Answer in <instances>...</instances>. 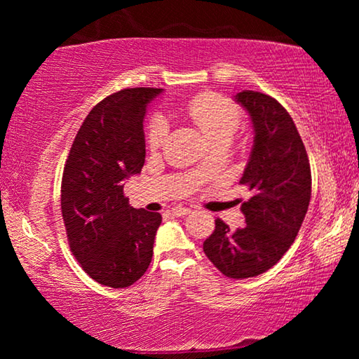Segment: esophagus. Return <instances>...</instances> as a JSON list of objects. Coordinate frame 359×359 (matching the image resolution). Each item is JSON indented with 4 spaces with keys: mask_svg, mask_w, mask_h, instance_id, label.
Here are the masks:
<instances>
[{
    "mask_svg": "<svg viewBox=\"0 0 359 359\" xmlns=\"http://www.w3.org/2000/svg\"><path fill=\"white\" fill-rule=\"evenodd\" d=\"M171 212H172V214H174L175 217H184V215H187V214H190L191 209L182 208V205H177V208H174Z\"/></svg>",
    "mask_w": 359,
    "mask_h": 359,
    "instance_id": "1",
    "label": "esophagus"
}]
</instances>
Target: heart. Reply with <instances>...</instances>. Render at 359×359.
I'll use <instances>...</instances> for the list:
<instances>
[{
  "instance_id": "heart-1",
  "label": "heart",
  "mask_w": 359,
  "mask_h": 359,
  "mask_svg": "<svg viewBox=\"0 0 359 359\" xmlns=\"http://www.w3.org/2000/svg\"><path fill=\"white\" fill-rule=\"evenodd\" d=\"M191 118L209 144L228 145L241 125V112L233 102L217 95H199L187 106ZM168 135V125L160 115H155L147 126V144L150 149L161 147Z\"/></svg>"
}]
</instances>
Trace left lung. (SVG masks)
<instances>
[{
    "label": "left lung",
    "mask_w": 359,
    "mask_h": 359,
    "mask_svg": "<svg viewBox=\"0 0 359 359\" xmlns=\"http://www.w3.org/2000/svg\"><path fill=\"white\" fill-rule=\"evenodd\" d=\"M234 100L250 115L255 133L239 180L252 198L241 205L245 226L229 229L217 218L203 248L222 274L248 278L271 269L294 242L311 203L312 175L302 139L280 102L253 90Z\"/></svg>",
    "instance_id": "left-lung-1"
}]
</instances>
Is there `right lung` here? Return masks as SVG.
I'll return each mask as SVG.
<instances>
[{
  "mask_svg": "<svg viewBox=\"0 0 359 359\" xmlns=\"http://www.w3.org/2000/svg\"><path fill=\"white\" fill-rule=\"evenodd\" d=\"M161 88H125L98 102L79 128L62 179V214L71 252L101 285L126 288L154 257L161 215L135 209L125 180L145 161L144 115Z\"/></svg>",
  "mask_w": 359,
  "mask_h": 359,
  "instance_id": "1",
  "label": "right lung"
}]
</instances>
